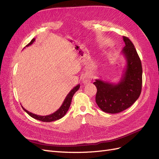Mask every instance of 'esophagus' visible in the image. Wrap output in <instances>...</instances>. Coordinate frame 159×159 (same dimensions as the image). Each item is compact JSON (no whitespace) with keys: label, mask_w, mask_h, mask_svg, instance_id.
<instances>
[{"label":"esophagus","mask_w":159,"mask_h":159,"mask_svg":"<svg viewBox=\"0 0 159 159\" xmlns=\"http://www.w3.org/2000/svg\"><path fill=\"white\" fill-rule=\"evenodd\" d=\"M91 79L92 78H91V77L89 75H85L84 76V78H83V80H82L83 83L85 84H89L91 81Z\"/></svg>","instance_id":"34e87169"}]
</instances>
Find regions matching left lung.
Returning a JSON list of instances; mask_svg holds the SVG:
<instances>
[{
    "instance_id": "left-lung-1",
    "label": "left lung",
    "mask_w": 159,
    "mask_h": 159,
    "mask_svg": "<svg viewBox=\"0 0 159 159\" xmlns=\"http://www.w3.org/2000/svg\"><path fill=\"white\" fill-rule=\"evenodd\" d=\"M125 46L121 54L126 59V68L117 84L95 80V102L103 111L117 113L136 102L141 93L143 69L141 61L131 41L123 36Z\"/></svg>"
}]
</instances>
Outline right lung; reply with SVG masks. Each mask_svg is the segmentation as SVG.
I'll list each match as a JSON object with an SVG mask.
<instances>
[{"label":"right lung","mask_w":159,"mask_h":159,"mask_svg":"<svg viewBox=\"0 0 159 159\" xmlns=\"http://www.w3.org/2000/svg\"><path fill=\"white\" fill-rule=\"evenodd\" d=\"M35 41V38H33V39L30 41V42L26 46H29L30 45H32L34 42ZM80 88V85L78 84V85H76L75 87H74L73 89H72L70 93L67 95L66 98H65L63 103L61 104V107L57 109L56 111H55L54 113L48 115H44V116H42V115H36L34 113H32L31 112H29L28 111H27L26 109H25L24 108L22 105V107L24 109V111L30 115V117H32L34 119H36L37 120H39V121H43V122H52L54 121H56V120H58L61 118L63 117L64 115L66 114L67 111H68L70 106L71 105V99L73 96L74 95V93L76 92L79 89V88Z\"/></svg>","instance_id":"obj_1"}]
</instances>
